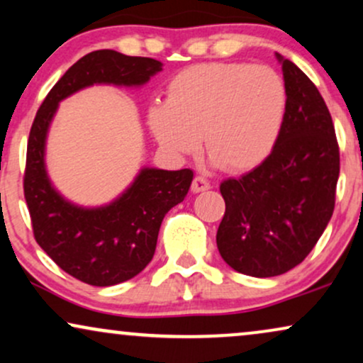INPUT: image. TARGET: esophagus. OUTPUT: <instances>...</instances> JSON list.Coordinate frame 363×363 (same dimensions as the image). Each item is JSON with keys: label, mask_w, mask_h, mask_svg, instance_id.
Wrapping results in <instances>:
<instances>
[{"label": "esophagus", "mask_w": 363, "mask_h": 363, "mask_svg": "<svg viewBox=\"0 0 363 363\" xmlns=\"http://www.w3.org/2000/svg\"><path fill=\"white\" fill-rule=\"evenodd\" d=\"M208 189H211V182L208 181V179H206L204 176H196L194 181H192V184H191V191L197 194V192H203Z\"/></svg>", "instance_id": "obj_1"}]
</instances>
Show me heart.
Masks as SVG:
<instances>
[{"mask_svg": "<svg viewBox=\"0 0 363 363\" xmlns=\"http://www.w3.org/2000/svg\"><path fill=\"white\" fill-rule=\"evenodd\" d=\"M286 85L269 67L199 63L167 85V102L149 108V125L169 152H206L219 167L242 172L268 159L286 116Z\"/></svg>", "mask_w": 363, "mask_h": 363, "instance_id": "heart-1", "label": "heart"}]
</instances>
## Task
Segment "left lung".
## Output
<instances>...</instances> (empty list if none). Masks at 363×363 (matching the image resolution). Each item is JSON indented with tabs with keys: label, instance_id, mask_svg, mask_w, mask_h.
<instances>
[{
	"label": "left lung",
	"instance_id": "8db88e82",
	"mask_svg": "<svg viewBox=\"0 0 363 363\" xmlns=\"http://www.w3.org/2000/svg\"><path fill=\"white\" fill-rule=\"evenodd\" d=\"M281 63L288 105L281 134L264 162L219 191L226 213L216 242L238 273L278 277L303 261L333 214L340 150L327 104L290 60Z\"/></svg>",
	"mask_w": 363,
	"mask_h": 363
}]
</instances>
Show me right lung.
Segmentation results:
<instances>
[{
    "label": "right lung",
    "instance_id": "add662e5",
    "mask_svg": "<svg viewBox=\"0 0 363 363\" xmlns=\"http://www.w3.org/2000/svg\"><path fill=\"white\" fill-rule=\"evenodd\" d=\"M162 70L154 58L97 50L82 57L60 79L30 130L23 191L35 240L63 272L91 286H112L134 278L152 259L164 216L182 203L191 169L144 167L127 191L102 208H80L55 191L45 169V142L58 104L94 84L139 86Z\"/></svg>",
    "mask_w": 363,
    "mask_h": 363
}]
</instances>
